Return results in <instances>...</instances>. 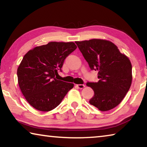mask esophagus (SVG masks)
<instances>
[{
  "label": "esophagus",
  "mask_w": 147,
  "mask_h": 147,
  "mask_svg": "<svg viewBox=\"0 0 147 147\" xmlns=\"http://www.w3.org/2000/svg\"><path fill=\"white\" fill-rule=\"evenodd\" d=\"M76 86L80 89H83V88H84V87H85V86H84V84H77V85H76Z\"/></svg>",
  "instance_id": "34e87169"
}]
</instances>
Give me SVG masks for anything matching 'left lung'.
<instances>
[{"label":"left lung","mask_w":147,"mask_h":147,"mask_svg":"<svg viewBox=\"0 0 147 147\" xmlns=\"http://www.w3.org/2000/svg\"><path fill=\"white\" fill-rule=\"evenodd\" d=\"M75 43L91 70L98 72V82L86 84L94 91L89 103L102 111L114 108L123 100L131 86L130 59L109 41L93 39Z\"/></svg>","instance_id":"obj_1"}]
</instances>
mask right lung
Returning <instances> with one entry per match:
<instances>
[{
	"label": "right lung",
	"instance_id": "add662e5",
	"mask_svg": "<svg viewBox=\"0 0 147 147\" xmlns=\"http://www.w3.org/2000/svg\"><path fill=\"white\" fill-rule=\"evenodd\" d=\"M77 48L73 42H50L24 56L17 69L18 84L27 102L35 109L49 111L56 108L74 84L58 80L65 59Z\"/></svg>",
	"mask_w": 147,
	"mask_h": 147
}]
</instances>
